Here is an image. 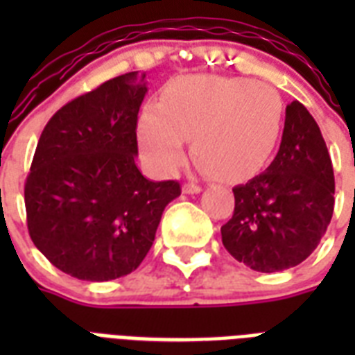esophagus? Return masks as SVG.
Listing matches in <instances>:
<instances>
[{
	"mask_svg": "<svg viewBox=\"0 0 355 355\" xmlns=\"http://www.w3.org/2000/svg\"><path fill=\"white\" fill-rule=\"evenodd\" d=\"M182 191L186 195H197L202 191V188H200V186H197V184H184Z\"/></svg>",
	"mask_w": 355,
	"mask_h": 355,
	"instance_id": "obj_1",
	"label": "esophagus"
}]
</instances>
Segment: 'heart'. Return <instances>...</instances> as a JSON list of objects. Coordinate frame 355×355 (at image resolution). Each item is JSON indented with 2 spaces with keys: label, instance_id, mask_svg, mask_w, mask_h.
I'll list each match as a JSON object with an SVG mask.
<instances>
[{
  "label": "heart",
  "instance_id": "b5f03b06",
  "mask_svg": "<svg viewBox=\"0 0 355 355\" xmlns=\"http://www.w3.org/2000/svg\"><path fill=\"white\" fill-rule=\"evenodd\" d=\"M286 108L276 88L243 77L186 75L169 80L158 107L138 118V145L160 175L186 160V138L197 166L223 182H241L267 166L280 144Z\"/></svg>",
  "mask_w": 355,
  "mask_h": 355
}]
</instances>
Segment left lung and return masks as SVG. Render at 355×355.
<instances>
[{
  "label": "left lung",
  "instance_id": "obj_1",
  "mask_svg": "<svg viewBox=\"0 0 355 355\" xmlns=\"http://www.w3.org/2000/svg\"><path fill=\"white\" fill-rule=\"evenodd\" d=\"M232 191L236 208L221 236L239 263L276 272L302 263L317 248L331 221L336 180L319 125L302 103L287 105L270 166Z\"/></svg>",
  "mask_w": 355,
  "mask_h": 355
}]
</instances>
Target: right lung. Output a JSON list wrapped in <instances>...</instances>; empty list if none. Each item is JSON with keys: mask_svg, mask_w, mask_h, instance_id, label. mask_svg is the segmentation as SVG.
Wrapping results in <instances>:
<instances>
[{"mask_svg": "<svg viewBox=\"0 0 355 355\" xmlns=\"http://www.w3.org/2000/svg\"><path fill=\"white\" fill-rule=\"evenodd\" d=\"M145 73L130 71L64 105L36 145L25 182L35 247L66 275L108 282L138 269L162 214L180 195L136 166Z\"/></svg>", "mask_w": 355, "mask_h": 355, "instance_id": "obj_1", "label": "right lung"}]
</instances>
